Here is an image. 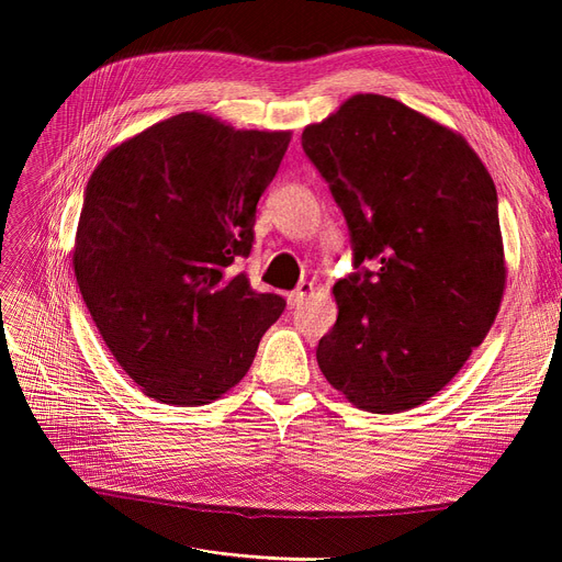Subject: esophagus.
I'll return each instance as SVG.
<instances>
[{
    "label": "esophagus",
    "instance_id": "esophagus-1",
    "mask_svg": "<svg viewBox=\"0 0 562 562\" xmlns=\"http://www.w3.org/2000/svg\"><path fill=\"white\" fill-rule=\"evenodd\" d=\"M314 291V285L312 283H300L297 285V291H293V293H288V307H300V304L307 300V295Z\"/></svg>",
    "mask_w": 562,
    "mask_h": 562
}]
</instances>
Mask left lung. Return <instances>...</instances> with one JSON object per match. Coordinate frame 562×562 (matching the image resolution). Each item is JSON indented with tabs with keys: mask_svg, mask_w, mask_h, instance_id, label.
Listing matches in <instances>:
<instances>
[{
	"mask_svg": "<svg viewBox=\"0 0 562 562\" xmlns=\"http://www.w3.org/2000/svg\"><path fill=\"white\" fill-rule=\"evenodd\" d=\"M302 147L345 213L359 269L333 285L318 368L361 411H411L462 370L499 312L495 182L457 131L378 93L310 124Z\"/></svg>",
	"mask_w": 562,
	"mask_h": 562,
	"instance_id": "1",
	"label": "left lung"
}]
</instances>
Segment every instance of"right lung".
Returning a JSON list of instances; mask_svg holds the SVG:
<instances>
[{"mask_svg": "<svg viewBox=\"0 0 562 562\" xmlns=\"http://www.w3.org/2000/svg\"><path fill=\"white\" fill-rule=\"evenodd\" d=\"M291 131L182 112L112 147L83 194L72 267L116 363L145 396L196 407L248 372L285 300L234 260Z\"/></svg>", "mask_w": 562, "mask_h": 562, "instance_id": "1", "label": "right lung"}]
</instances>
